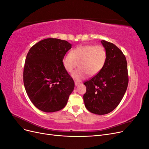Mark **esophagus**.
<instances>
[{"instance_id": "obj_1", "label": "esophagus", "mask_w": 149, "mask_h": 149, "mask_svg": "<svg viewBox=\"0 0 149 149\" xmlns=\"http://www.w3.org/2000/svg\"><path fill=\"white\" fill-rule=\"evenodd\" d=\"M74 84H75L76 86H78V85L79 84V82H77V81H75V82H74Z\"/></svg>"}]
</instances>
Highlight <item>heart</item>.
<instances>
[{
  "label": "heart",
  "instance_id": "1",
  "mask_svg": "<svg viewBox=\"0 0 149 149\" xmlns=\"http://www.w3.org/2000/svg\"><path fill=\"white\" fill-rule=\"evenodd\" d=\"M107 59V52L102 45H86L72 49L65 55L62 63L68 72H72L78 65L79 68L71 74L72 78L80 81L88 74L90 76L97 74L103 69Z\"/></svg>",
  "mask_w": 149,
  "mask_h": 149
}]
</instances>
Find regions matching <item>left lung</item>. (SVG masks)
I'll list each match as a JSON object with an SVG mask.
<instances>
[{"label":"left lung","mask_w":149,"mask_h":149,"mask_svg":"<svg viewBox=\"0 0 149 149\" xmlns=\"http://www.w3.org/2000/svg\"><path fill=\"white\" fill-rule=\"evenodd\" d=\"M107 52L103 69L84 83L86 92L83 100L86 109L93 114L109 113L119 105L127 90L129 78L126 58L114 44L101 40Z\"/></svg>","instance_id":"obj_1"}]
</instances>
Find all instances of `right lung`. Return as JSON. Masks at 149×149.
Wrapping results in <instances>:
<instances>
[{
	"label": "right lung",
	"mask_w": 149,
	"mask_h": 149,
	"mask_svg": "<svg viewBox=\"0 0 149 149\" xmlns=\"http://www.w3.org/2000/svg\"><path fill=\"white\" fill-rule=\"evenodd\" d=\"M71 46L65 40L47 38L34 45L27 53L24 86L30 101L40 111L53 112L62 109L73 91L74 81L62 63Z\"/></svg>",
	"instance_id": "right-lung-1"
}]
</instances>
